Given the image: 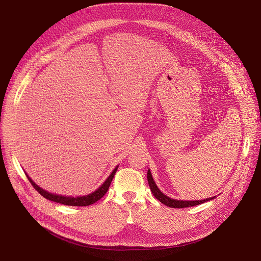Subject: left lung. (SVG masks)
<instances>
[{"mask_svg": "<svg viewBox=\"0 0 261 261\" xmlns=\"http://www.w3.org/2000/svg\"><path fill=\"white\" fill-rule=\"evenodd\" d=\"M147 181H148V186H150L151 191L153 193V195L163 204L169 206V207H174V208H184V207H189V206H194V205H198L200 203L206 202L208 200H212L215 198L214 197H210L206 199H202V200H195V201H187V200H175V199H171L169 197H167L166 195H164L156 186L152 173L150 171V169L147 170Z\"/></svg>", "mask_w": 261, "mask_h": 261, "instance_id": "left-lung-1", "label": "left lung"}]
</instances>
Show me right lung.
I'll use <instances>...</instances> for the list:
<instances>
[{"mask_svg":"<svg viewBox=\"0 0 261 261\" xmlns=\"http://www.w3.org/2000/svg\"><path fill=\"white\" fill-rule=\"evenodd\" d=\"M118 167L117 166L114 171L110 173V175L107 177V179L102 184L101 187L99 189H97L95 192L89 194V195H86V196H82V197H67V196H61V195H57V194H51V193H48L46 192L45 190L41 189L39 186H37L32 179L31 177H29L28 174L27 177L28 179L30 180V182L32 184L33 187L35 188L36 191H38V193H40L44 198L48 199V200H51V201H55V202H58V203H62V204H65V205H72V206H87V205H91L93 203H95L96 201H98L99 199H101L107 192L109 186L111 184V180H113L117 170H118Z\"/></svg>","mask_w":261,"mask_h":261,"instance_id":"obj_1","label":"right lung"}]
</instances>
